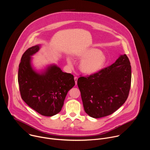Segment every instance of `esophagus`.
Here are the masks:
<instances>
[{"instance_id": "1", "label": "esophagus", "mask_w": 150, "mask_h": 150, "mask_svg": "<svg viewBox=\"0 0 150 150\" xmlns=\"http://www.w3.org/2000/svg\"><path fill=\"white\" fill-rule=\"evenodd\" d=\"M74 79H75V83L77 84V81H78V77L77 76H75L74 78Z\"/></svg>"}]
</instances>
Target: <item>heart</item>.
<instances>
[{
	"instance_id": "1",
	"label": "heart",
	"mask_w": 150,
	"mask_h": 150,
	"mask_svg": "<svg viewBox=\"0 0 150 150\" xmlns=\"http://www.w3.org/2000/svg\"><path fill=\"white\" fill-rule=\"evenodd\" d=\"M79 59H82L79 64V69L81 72L86 74H94L104 67L106 62V57L100 50L91 48L83 51L77 54ZM67 62L69 66L72 65V60L67 58Z\"/></svg>"
}]
</instances>
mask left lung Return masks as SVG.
Listing matches in <instances>:
<instances>
[{"mask_svg": "<svg viewBox=\"0 0 150 150\" xmlns=\"http://www.w3.org/2000/svg\"><path fill=\"white\" fill-rule=\"evenodd\" d=\"M83 109L90 116H109L121 107L129 95L131 66L125 54L111 66L90 76L78 79Z\"/></svg>", "mask_w": 150, "mask_h": 150, "instance_id": "obj_1", "label": "left lung"}]
</instances>
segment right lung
I'll list each match as a JSON object with an SVG mask.
<instances>
[{"label": "right lung", "mask_w": 150, "mask_h": 150, "mask_svg": "<svg viewBox=\"0 0 150 150\" xmlns=\"http://www.w3.org/2000/svg\"><path fill=\"white\" fill-rule=\"evenodd\" d=\"M40 45L28 49L19 65L18 81L21 96L33 110L45 116L59 113L68 92L75 83L74 75L63 72L55 65L49 66L41 73L31 66V56L40 49Z\"/></svg>", "instance_id": "obj_1"}]
</instances>
